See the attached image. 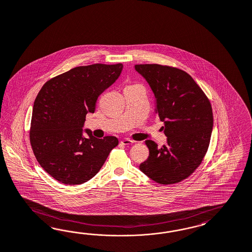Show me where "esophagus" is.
Listing matches in <instances>:
<instances>
[{
  "label": "esophagus",
  "instance_id": "obj_1",
  "mask_svg": "<svg viewBox=\"0 0 252 252\" xmlns=\"http://www.w3.org/2000/svg\"><path fill=\"white\" fill-rule=\"evenodd\" d=\"M120 142L122 143L123 145H130V144H133V143H134L133 140H130L128 138H124Z\"/></svg>",
  "mask_w": 252,
  "mask_h": 252
}]
</instances>
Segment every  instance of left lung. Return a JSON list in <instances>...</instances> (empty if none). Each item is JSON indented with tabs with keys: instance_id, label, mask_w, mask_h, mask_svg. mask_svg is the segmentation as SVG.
<instances>
[{
	"instance_id": "1",
	"label": "left lung",
	"mask_w": 252,
	"mask_h": 252,
	"mask_svg": "<svg viewBox=\"0 0 252 252\" xmlns=\"http://www.w3.org/2000/svg\"><path fill=\"white\" fill-rule=\"evenodd\" d=\"M150 85L167 137L161 148L146 140L150 154L139 169L160 185L178 183L201 163L210 144L214 118L204 92L188 73L160 64H136Z\"/></svg>"
}]
</instances>
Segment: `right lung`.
Masks as SVG:
<instances>
[{"instance_id":"obj_1","label":"right lung","mask_w":252,"mask_h":252,"mask_svg":"<svg viewBox=\"0 0 252 252\" xmlns=\"http://www.w3.org/2000/svg\"><path fill=\"white\" fill-rule=\"evenodd\" d=\"M122 63L77 66L47 81L34 101L31 147L40 166L65 185L83 184L99 171L117 137L84 129L99 95L121 75ZM86 132L88 137L83 136Z\"/></svg>"}]
</instances>
